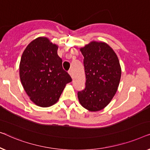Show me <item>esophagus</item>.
I'll list each match as a JSON object with an SVG mask.
<instances>
[{"label": "esophagus", "mask_w": 150, "mask_h": 150, "mask_svg": "<svg viewBox=\"0 0 150 150\" xmlns=\"http://www.w3.org/2000/svg\"><path fill=\"white\" fill-rule=\"evenodd\" d=\"M69 74L71 75V77H73V71H71V70L69 71Z\"/></svg>", "instance_id": "esophagus-1"}]
</instances>
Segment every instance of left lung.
Instances as JSON below:
<instances>
[{
  "mask_svg": "<svg viewBox=\"0 0 150 150\" xmlns=\"http://www.w3.org/2000/svg\"><path fill=\"white\" fill-rule=\"evenodd\" d=\"M80 51L84 57L86 81L85 89L78 92V99L88 111H100L117 92L122 73L119 60L105 42L91 41Z\"/></svg>",
  "mask_w": 150,
  "mask_h": 150,
  "instance_id": "obj_1",
  "label": "left lung"
}]
</instances>
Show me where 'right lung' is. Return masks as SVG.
Instances as JSON below:
<instances>
[{
    "label": "right lung",
    "mask_w": 150,
    "mask_h": 150,
    "mask_svg": "<svg viewBox=\"0 0 150 150\" xmlns=\"http://www.w3.org/2000/svg\"><path fill=\"white\" fill-rule=\"evenodd\" d=\"M58 48L48 38L40 37L28 44L21 58V83L37 106L48 107L56 103L67 83L72 81L62 68Z\"/></svg>",
    "instance_id": "add662e5"
}]
</instances>
